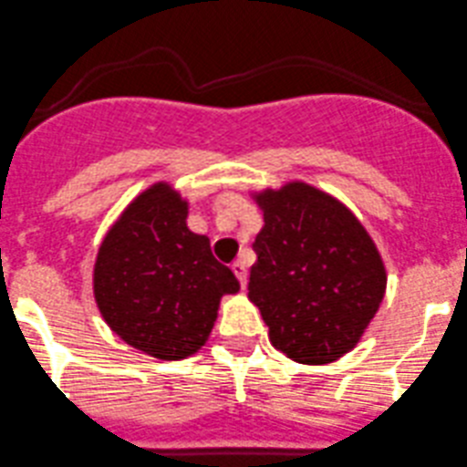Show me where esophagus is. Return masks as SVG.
<instances>
[{
  "label": "esophagus",
  "instance_id": "1",
  "mask_svg": "<svg viewBox=\"0 0 467 467\" xmlns=\"http://www.w3.org/2000/svg\"><path fill=\"white\" fill-rule=\"evenodd\" d=\"M231 270H234V275H236V277H238L241 286L245 288V284H247V265H245V261H234V264H231Z\"/></svg>",
  "mask_w": 467,
  "mask_h": 467
}]
</instances>
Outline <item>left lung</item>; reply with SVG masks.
<instances>
[{
	"label": "left lung",
	"mask_w": 467,
	"mask_h": 467,
	"mask_svg": "<svg viewBox=\"0 0 467 467\" xmlns=\"http://www.w3.org/2000/svg\"><path fill=\"white\" fill-rule=\"evenodd\" d=\"M264 229L254 241L247 296L270 344L303 364L339 359L359 341L385 296V265L358 217L307 183L256 194Z\"/></svg>",
	"instance_id": "obj_1"
}]
</instances>
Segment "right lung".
<instances>
[{
	"label": "right lung",
	"mask_w": 467,
	"mask_h": 467,
	"mask_svg": "<svg viewBox=\"0 0 467 467\" xmlns=\"http://www.w3.org/2000/svg\"><path fill=\"white\" fill-rule=\"evenodd\" d=\"M188 203L167 183L141 192L109 229L93 268V296L108 326L132 348L181 359L208 341L220 297L241 288L185 224Z\"/></svg>",
	"instance_id": "add662e5"
}]
</instances>
